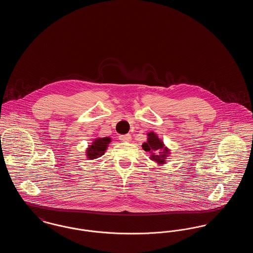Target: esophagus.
<instances>
[{
  "mask_svg": "<svg viewBox=\"0 0 253 253\" xmlns=\"http://www.w3.org/2000/svg\"><path fill=\"white\" fill-rule=\"evenodd\" d=\"M131 134L127 133V134H121L120 135V139L121 141H124V142H129L131 140Z\"/></svg>",
  "mask_w": 253,
  "mask_h": 253,
  "instance_id": "34e87169",
  "label": "esophagus"
}]
</instances>
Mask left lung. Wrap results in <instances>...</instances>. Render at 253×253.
I'll return each mask as SVG.
<instances>
[{
	"instance_id": "1",
	"label": "left lung",
	"mask_w": 253,
	"mask_h": 253,
	"mask_svg": "<svg viewBox=\"0 0 253 253\" xmlns=\"http://www.w3.org/2000/svg\"><path fill=\"white\" fill-rule=\"evenodd\" d=\"M142 148L146 152L152 154L151 159L156 161L158 164L162 165L166 162L165 159L166 157H169V149L165 147L162 140L158 138V136L155 132H151L148 133L147 142L142 144ZM156 152H159L160 154L157 155L155 154Z\"/></svg>"
}]
</instances>
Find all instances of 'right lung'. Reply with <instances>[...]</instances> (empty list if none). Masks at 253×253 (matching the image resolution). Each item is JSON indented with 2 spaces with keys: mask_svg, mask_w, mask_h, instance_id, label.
Listing matches in <instances>:
<instances>
[{
  "mask_svg": "<svg viewBox=\"0 0 253 253\" xmlns=\"http://www.w3.org/2000/svg\"><path fill=\"white\" fill-rule=\"evenodd\" d=\"M110 142H111L110 137L96 138L92 145H90L86 150V156L90 159H95L96 157L103 156Z\"/></svg>",
  "mask_w": 253,
  "mask_h": 253,
  "instance_id": "obj_1",
  "label": "right lung"
}]
</instances>
